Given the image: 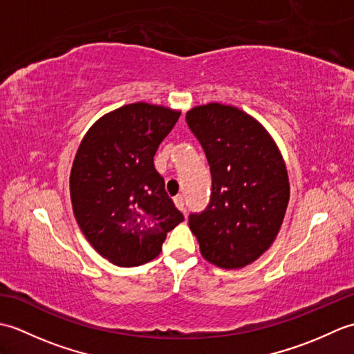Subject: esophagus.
Returning a JSON list of instances; mask_svg holds the SVG:
<instances>
[{
    "instance_id": "obj_1",
    "label": "esophagus",
    "mask_w": 354,
    "mask_h": 354,
    "mask_svg": "<svg viewBox=\"0 0 354 354\" xmlns=\"http://www.w3.org/2000/svg\"><path fill=\"white\" fill-rule=\"evenodd\" d=\"M173 202H175V205H176L178 209H181L183 213H185V204H184L183 196H175V198H173Z\"/></svg>"
}]
</instances>
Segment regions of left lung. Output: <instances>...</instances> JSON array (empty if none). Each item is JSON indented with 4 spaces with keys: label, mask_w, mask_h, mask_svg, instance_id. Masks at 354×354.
<instances>
[{
    "label": "left lung",
    "mask_w": 354,
    "mask_h": 354,
    "mask_svg": "<svg viewBox=\"0 0 354 354\" xmlns=\"http://www.w3.org/2000/svg\"><path fill=\"white\" fill-rule=\"evenodd\" d=\"M212 171V196L189 225L202 257L225 269L251 265L269 250L289 204V178L275 141L236 106L208 103L187 112Z\"/></svg>",
    "instance_id": "left-lung-1"
}]
</instances>
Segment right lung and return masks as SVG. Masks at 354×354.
I'll return each mask as SVG.
<instances>
[{
  "label": "right lung",
  "mask_w": 354,
  "mask_h": 354,
  "mask_svg": "<svg viewBox=\"0 0 354 354\" xmlns=\"http://www.w3.org/2000/svg\"><path fill=\"white\" fill-rule=\"evenodd\" d=\"M181 112L131 103L89 127L74 158L70 194L88 242L117 266H140L184 221L164 189L153 156Z\"/></svg>",
  "instance_id": "1"
}]
</instances>
